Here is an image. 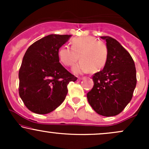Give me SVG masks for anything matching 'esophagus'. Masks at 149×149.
<instances>
[{
  "instance_id": "obj_1",
  "label": "esophagus",
  "mask_w": 149,
  "mask_h": 149,
  "mask_svg": "<svg viewBox=\"0 0 149 149\" xmlns=\"http://www.w3.org/2000/svg\"><path fill=\"white\" fill-rule=\"evenodd\" d=\"M85 78H86V77H79V78H78V80H81L85 79Z\"/></svg>"
}]
</instances>
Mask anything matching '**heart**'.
<instances>
[{"label":"heart","instance_id":"1","mask_svg":"<svg viewBox=\"0 0 149 149\" xmlns=\"http://www.w3.org/2000/svg\"><path fill=\"white\" fill-rule=\"evenodd\" d=\"M71 47L62 46L59 50V57L67 66H73L79 59V64L73 67L76 73L98 71L105 66L109 57V48L105 42L92 36L77 37L71 41ZM80 57H79V56Z\"/></svg>","mask_w":149,"mask_h":149}]
</instances>
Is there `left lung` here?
<instances>
[{
    "mask_svg": "<svg viewBox=\"0 0 149 149\" xmlns=\"http://www.w3.org/2000/svg\"><path fill=\"white\" fill-rule=\"evenodd\" d=\"M101 38L107 41L109 57L103 70L92 76L94 86L87 97L95 112L109 117L122 112L132 98L136 68L130 53L116 39Z\"/></svg>",
    "mask_w": 149,
    "mask_h": 149,
    "instance_id": "left-lung-1",
    "label": "left lung"
}]
</instances>
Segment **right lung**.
<instances>
[{"label": "right lung", "mask_w": 149, "mask_h": 149, "mask_svg": "<svg viewBox=\"0 0 149 149\" xmlns=\"http://www.w3.org/2000/svg\"><path fill=\"white\" fill-rule=\"evenodd\" d=\"M71 36L51 34L27 49L19 71V94L31 111H53L66 98L68 84L77 80L59 59V49Z\"/></svg>", "instance_id": "1"}]
</instances>
